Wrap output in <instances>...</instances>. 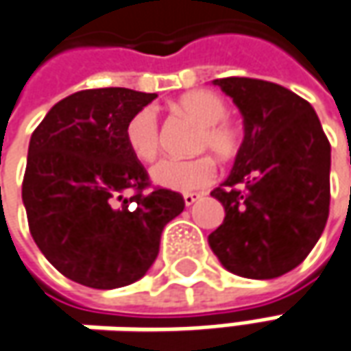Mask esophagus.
<instances>
[{
	"mask_svg": "<svg viewBox=\"0 0 351 351\" xmlns=\"http://www.w3.org/2000/svg\"><path fill=\"white\" fill-rule=\"evenodd\" d=\"M198 199H199L198 192H186V194H184V204H186V206H192V204H194V202H198Z\"/></svg>",
	"mask_w": 351,
	"mask_h": 351,
	"instance_id": "obj_1",
	"label": "esophagus"
}]
</instances>
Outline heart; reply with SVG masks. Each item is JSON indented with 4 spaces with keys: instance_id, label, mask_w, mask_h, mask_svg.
I'll return each instance as SVG.
<instances>
[{
    "instance_id": "obj_1",
    "label": "heart",
    "mask_w": 351,
    "mask_h": 351,
    "mask_svg": "<svg viewBox=\"0 0 351 351\" xmlns=\"http://www.w3.org/2000/svg\"><path fill=\"white\" fill-rule=\"evenodd\" d=\"M176 108L190 116L199 124L198 136L194 141V152H213L221 161L235 159L243 143V132L231 116H227V103L217 93L208 89L184 93ZM128 149L139 161H153L161 145V128L153 106H143L128 120L126 124ZM217 175V167L212 155L202 153L196 157L178 159L165 157L152 169L153 180L159 186L190 192L212 184Z\"/></svg>"
}]
</instances>
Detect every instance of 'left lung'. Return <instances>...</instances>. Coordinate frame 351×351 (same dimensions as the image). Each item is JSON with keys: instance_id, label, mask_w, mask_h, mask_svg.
I'll return each instance as SVG.
<instances>
[{"instance_id": "1", "label": "left lung", "mask_w": 351, "mask_h": 351, "mask_svg": "<svg viewBox=\"0 0 351 351\" xmlns=\"http://www.w3.org/2000/svg\"><path fill=\"white\" fill-rule=\"evenodd\" d=\"M245 118L235 167L213 198L225 217L208 237L229 272L272 280L317 245L330 208V143L313 106L293 91L250 77L215 79Z\"/></svg>"}]
</instances>
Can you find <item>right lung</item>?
Returning <instances> with one entry per match:
<instances>
[{"instance_id": "obj_1", "label": "right lung", "mask_w": 351, "mask_h": 351, "mask_svg": "<svg viewBox=\"0 0 351 351\" xmlns=\"http://www.w3.org/2000/svg\"><path fill=\"white\" fill-rule=\"evenodd\" d=\"M155 97L124 87L77 91L32 132L23 176L29 229L48 262L77 284H134L157 258L165 225L184 210L182 194L152 186L128 149V120Z\"/></svg>"}]
</instances>
